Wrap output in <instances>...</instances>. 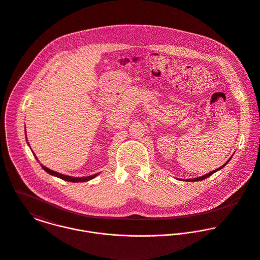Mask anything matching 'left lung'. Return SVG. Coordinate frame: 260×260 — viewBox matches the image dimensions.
Wrapping results in <instances>:
<instances>
[{"mask_svg": "<svg viewBox=\"0 0 260 260\" xmlns=\"http://www.w3.org/2000/svg\"><path fill=\"white\" fill-rule=\"evenodd\" d=\"M230 160V159H229ZM228 160V161H229ZM228 161L224 165V166H222L221 168H219V169H217V170H215V171H212L211 173H207V174H205V175H203V176H200V177H196V178H190V179H186L187 181H200V180H203V179H205V178H207V177H209L210 175H212L213 173H216V172H218L219 170H221V169H223L227 164H228Z\"/></svg>", "mask_w": 260, "mask_h": 260, "instance_id": "8db88e82", "label": "left lung"}]
</instances>
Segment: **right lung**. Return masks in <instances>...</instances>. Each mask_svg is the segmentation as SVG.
Here are the masks:
<instances>
[{
  "instance_id": "add662e5",
  "label": "right lung",
  "mask_w": 260,
  "mask_h": 260,
  "mask_svg": "<svg viewBox=\"0 0 260 260\" xmlns=\"http://www.w3.org/2000/svg\"><path fill=\"white\" fill-rule=\"evenodd\" d=\"M41 167H42V169H43L46 173H49V174H51V175H54V176H57V177H59V178H61V179H63V180L72 181V182H82V181H87V180H89V179H92L93 177H95V176L99 174V173H96V174H93V175H90V176L74 177V176H70V175H66V174H62V173H56V172H53V171H51V170H49V169L45 168V167H44V166H42V165H41Z\"/></svg>"
}]
</instances>
